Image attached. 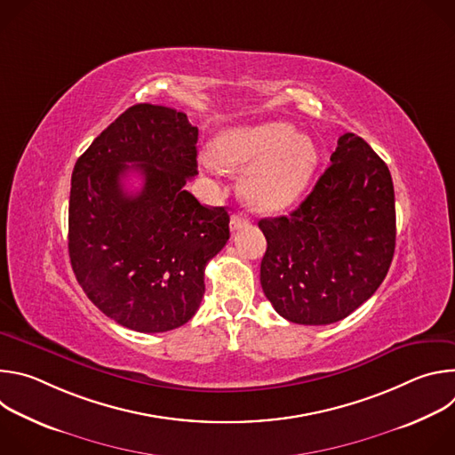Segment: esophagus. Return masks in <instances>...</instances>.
I'll list each match as a JSON object with an SVG mask.
<instances>
[{
	"label": "esophagus",
	"mask_w": 455,
	"mask_h": 455,
	"mask_svg": "<svg viewBox=\"0 0 455 455\" xmlns=\"http://www.w3.org/2000/svg\"><path fill=\"white\" fill-rule=\"evenodd\" d=\"M248 225H250V220H248V218H244L243 214L232 216V220H230V230H232V232H235V230H241V228L248 227Z\"/></svg>",
	"instance_id": "1"
}]
</instances>
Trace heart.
<instances>
[{
	"label": "heart",
	"mask_w": 455,
	"mask_h": 455,
	"mask_svg": "<svg viewBox=\"0 0 455 455\" xmlns=\"http://www.w3.org/2000/svg\"><path fill=\"white\" fill-rule=\"evenodd\" d=\"M212 158L227 169L253 165L243 183L248 204L263 212L288 207L313 174L316 149L286 122L237 127L212 144Z\"/></svg>",
	"instance_id": "heart-1"
}]
</instances>
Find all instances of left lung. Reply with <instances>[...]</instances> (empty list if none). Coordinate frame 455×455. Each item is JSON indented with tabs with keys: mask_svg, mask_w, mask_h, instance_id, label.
Returning a JSON list of instances; mask_svg holds the SVG:
<instances>
[{
	"mask_svg": "<svg viewBox=\"0 0 455 455\" xmlns=\"http://www.w3.org/2000/svg\"><path fill=\"white\" fill-rule=\"evenodd\" d=\"M259 228L268 243L261 286L275 311L304 326L339 322L372 297L393 263L391 172L363 139L346 133L299 209Z\"/></svg>",
	"mask_w": 455,
	"mask_h": 455,
	"instance_id": "obj_1",
	"label": "left lung"
}]
</instances>
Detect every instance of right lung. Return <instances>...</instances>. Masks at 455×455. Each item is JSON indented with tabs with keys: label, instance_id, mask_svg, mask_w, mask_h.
I'll return each instance as SVG.
<instances>
[{
	"label": "right lung",
	"instance_id": "add662e5",
	"mask_svg": "<svg viewBox=\"0 0 455 455\" xmlns=\"http://www.w3.org/2000/svg\"><path fill=\"white\" fill-rule=\"evenodd\" d=\"M198 127L165 106L135 104L92 142L72 172L68 253L88 299L140 333L176 330L198 311L205 267L227 244L225 207L202 205ZM143 176L139 193L121 180Z\"/></svg>",
	"mask_w": 455,
	"mask_h": 455
}]
</instances>
